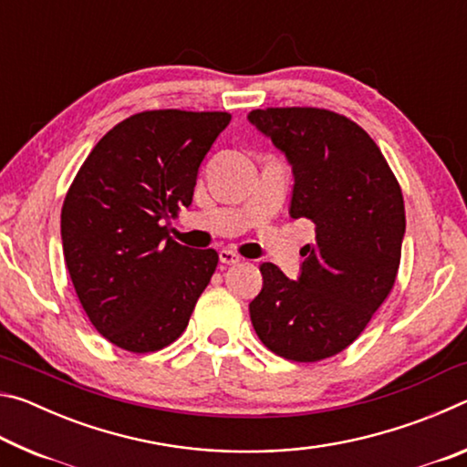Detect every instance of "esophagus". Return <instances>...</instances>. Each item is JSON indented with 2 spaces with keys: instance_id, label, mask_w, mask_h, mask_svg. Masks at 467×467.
<instances>
[{
  "instance_id": "1",
  "label": "esophagus",
  "mask_w": 467,
  "mask_h": 467,
  "mask_svg": "<svg viewBox=\"0 0 467 467\" xmlns=\"http://www.w3.org/2000/svg\"><path fill=\"white\" fill-rule=\"evenodd\" d=\"M220 262H223L224 265H234V264H239L241 262V257L236 255L234 251H231V249H223L220 251Z\"/></svg>"
}]
</instances>
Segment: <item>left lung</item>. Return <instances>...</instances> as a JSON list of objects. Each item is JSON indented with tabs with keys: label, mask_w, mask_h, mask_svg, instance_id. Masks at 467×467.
<instances>
[{
	"label": "left lung",
	"mask_w": 467,
	"mask_h": 467,
	"mask_svg": "<svg viewBox=\"0 0 467 467\" xmlns=\"http://www.w3.org/2000/svg\"><path fill=\"white\" fill-rule=\"evenodd\" d=\"M249 121L288 158L290 216L309 218L298 280L262 264L251 300L255 334L274 354L317 362L357 339L389 296L406 233L404 195L368 133L327 109H255Z\"/></svg>",
	"instance_id": "obj_1"
}]
</instances>
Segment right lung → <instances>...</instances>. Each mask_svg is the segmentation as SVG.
<instances>
[{"label": "right lung", "instance_id": "obj_1", "mask_svg": "<svg viewBox=\"0 0 467 467\" xmlns=\"http://www.w3.org/2000/svg\"><path fill=\"white\" fill-rule=\"evenodd\" d=\"M231 115L144 110L107 131L78 171L61 208L63 257L102 337L146 354L183 334L218 265L214 249L169 236L192 203L200 164Z\"/></svg>", "mask_w": 467, "mask_h": 467}]
</instances>
